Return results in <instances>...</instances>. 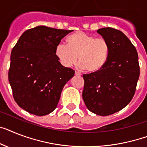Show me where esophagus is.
Here are the masks:
<instances>
[{
  "label": "esophagus",
  "mask_w": 147,
  "mask_h": 147,
  "mask_svg": "<svg viewBox=\"0 0 147 147\" xmlns=\"http://www.w3.org/2000/svg\"><path fill=\"white\" fill-rule=\"evenodd\" d=\"M75 75H77V76H80L81 74H80V73L77 72V71H75Z\"/></svg>",
  "instance_id": "34e87169"
}]
</instances>
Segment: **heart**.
<instances>
[{
  "mask_svg": "<svg viewBox=\"0 0 147 147\" xmlns=\"http://www.w3.org/2000/svg\"><path fill=\"white\" fill-rule=\"evenodd\" d=\"M66 45L58 44L55 55L65 67H71L79 59V66L91 74L98 73L106 65L110 55L107 40L82 31H77L66 38Z\"/></svg>",
  "mask_w": 147,
  "mask_h": 147,
  "instance_id": "b5f03b06",
  "label": "heart"
}]
</instances>
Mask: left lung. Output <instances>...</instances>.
Wrapping results in <instances>:
<instances>
[{"label":"left lung","instance_id":"obj_1","mask_svg":"<svg viewBox=\"0 0 147 147\" xmlns=\"http://www.w3.org/2000/svg\"><path fill=\"white\" fill-rule=\"evenodd\" d=\"M97 32L108 42L110 55L102 70L83 75L82 99L91 112L106 116L130 103L136 90L140 67L135 47L122 31L103 28Z\"/></svg>","mask_w":147,"mask_h":147}]
</instances>
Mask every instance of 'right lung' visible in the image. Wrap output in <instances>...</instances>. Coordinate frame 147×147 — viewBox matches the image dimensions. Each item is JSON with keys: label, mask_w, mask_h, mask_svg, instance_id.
Masks as SVG:
<instances>
[{"label": "right lung", "mask_w": 147, "mask_h": 147, "mask_svg": "<svg viewBox=\"0 0 147 147\" xmlns=\"http://www.w3.org/2000/svg\"><path fill=\"white\" fill-rule=\"evenodd\" d=\"M71 31L40 25L25 31L13 47L8 78L16 102L25 111L41 116L57 107L75 72L61 65L55 49Z\"/></svg>", "instance_id": "obj_1"}]
</instances>
